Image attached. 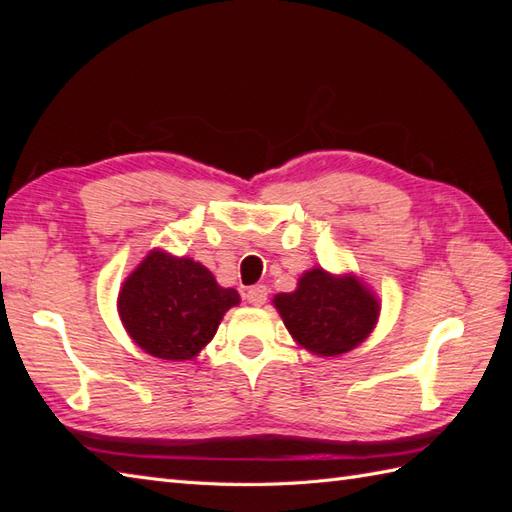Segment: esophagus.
<instances>
[{"label":"esophagus","instance_id":"1","mask_svg":"<svg viewBox=\"0 0 512 512\" xmlns=\"http://www.w3.org/2000/svg\"><path fill=\"white\" fill-rule=\"evenodd\" d=\"M246 299H248V303H253V306H264L266 299H268V288L264 284L250 286L246 290Z\"/></svg>","mask_w":512,"mask_h":512}]
</instances>
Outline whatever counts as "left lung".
<instances>
[{"mask_svg":"<svg viewBox=\"0 0 512 512\" xmlns=\"http://www.w3.org/2000/svg\"><path fill=\"white\" fill-rule=\"evenodd\" d=\"M297 345L317 356H339L361 345L376 328L380 306L374 292L354 275L323 268L303 273L295 292L273 299Z\"/></svg>","mask_w":512,"mask_h":512,"instance_id":"left-lung-1","label":"left lung"}]
</instances>
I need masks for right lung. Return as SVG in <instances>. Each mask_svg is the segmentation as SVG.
<instances>
[{
	"instance_id": "1",
	"label": "right lung",
	"mask_w": 512,
	"mask_h": 512,
	"mask_svg": "<svg viewBox=\"0 0 512 512\" xmlns=\"http://www.w3.org/2000/svg\"><path fill=\"white\" fill-rule=\"evenodd\" d=\"M237 303V290L222 288L209 268L165 250H151L118 292V314L127 334L162 361L198 356L226 310Z\"/></svg>"
}]
</instances>
